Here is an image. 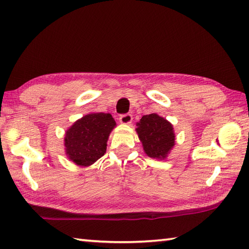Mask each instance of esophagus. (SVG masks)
I'll return each instance as SVG.
<instances>
[{"label":"esophagus","mask_w":249,"mask_h":249,"mask_svg":"<svg viewBox=\"0 0 249 249\" xmlns=\"http://www.w3.org/2000/svg\"><path fill=\"white\" fill-rule=\"evenodd\" d=\"M131 121H133V115L129 114V113H126V114H122L120 116V122L122 124H125V125H128L131 123Z\"/></svg>","instance_id":"obj_1"}]
</instances>
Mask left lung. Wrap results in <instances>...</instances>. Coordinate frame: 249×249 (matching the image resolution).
Listing matches in <instances>:
<instances>
[{"label":"left lung","mask_w":249,"mask_h":249,"mask_svg":"<svg viewBox=\"0 0 249 249\" xmlns=\"http://www.w3.org/2000/svg\"><path fill=\"white\" fill-rule=\"evenodd\" d=\"M145 154L156 160H166L176 144L173 125L157 113L143 115L136 124Z\"/></svg>","instance_id":"left-lung-1"}]
</instances>
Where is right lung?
<instances>
[{
    "label": "right lung",
    "mask_w": 249,
    "mask_h": 249,
    "mask_svg": "<svg viewBox=\"0 0 249 249\" xmlns=\"http://www.w3.org/2000/svg\"><path fill=\"white\" fill-rule=\"evenodd\" d=\"M116 126L110 113H89L65 131L64 146L68 160L89 167L104 156L110 133Z\"/></svg>",
    "instance_id": "obj_1"
}]
</instances>
